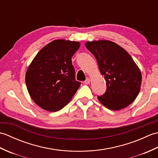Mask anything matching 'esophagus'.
<instances>
[{"mask_svg":"<svg viewBox=\"0 0 158 158\" xmlns=\"http://www.w3.org/2000/svg\"><path fill=\"white\" fill-rule=\"evenodd\" d=\"M90 81H91V80H90V79L88 77V78L86 79L85 81H84V83H85V84H89V83H90Z\"/></svg>","mask_w":158,"mask_h":158,"instance_id":"1","label":"esophagus"}]
</instances>
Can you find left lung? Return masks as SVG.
I'll list each match as a JSON object with an SVG mask.
<instances>
[{
    "mask_svg": "<svg viewBox=\"0 0 158 158\" xmlns=\"http://www.w3.org/2000/svg\"><path fill=\"white\" fill-rule=\"evenodd\" d=\"M85 45L95 56L106 82V92L98 96L100 103L107 109L117 110L135 101L140 92L142 75L129 53L108 40L88 41Z\"/></svg>",
    "mask_w": 158,
    "mask_h": 158,
    "instance_id": "obj_1",
    "label": "left lung"
}]
</instances>
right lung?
I'll return each instance as SVG.
<instances>
[{
  "mask_svg": "<svg viewBox=\"0 0 158 158\" xmlns=\"http://www.w3.org/2000/svg\"><path fill=\"white\" fill-rule=\"evenodd\" d=\"M79 47L78 41L55 40L43 47L29 65L26 87L33 101L42 109L60 110L79 88L71 60Z\"/></svg>",
  "mask_w": 158,
  "mask_h": 158,
  "instance_id": "obj_1",
  "label": "right lung"
}]
</instances>
